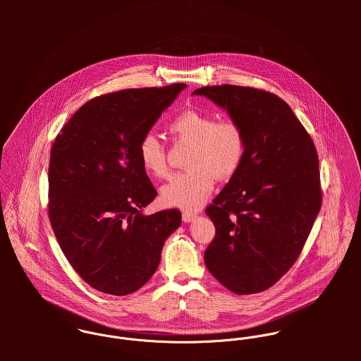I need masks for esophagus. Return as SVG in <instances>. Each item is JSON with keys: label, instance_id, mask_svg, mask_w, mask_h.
Here are the masks:
<instances>
[{"label": "esophagus", "instance_id": "1", "mask_svg": "<svg viewBox=\"0 0 361 361\" xmlns=\"http://www.w3.org/2000/svg\"><path fill=\"white\" fill-rule=\"evenodd\" d=\"M182 218H183L185 222H192V221H195L197 218V215L193 214V212H183Z\"/></svg>", "mask_w": 361, "mask_h": 361}]
</instances>
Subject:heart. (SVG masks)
Returning <instances> with one entry per match:
<instances>
[{"instance_id":"heart-1","label":"heart","mask_w":361,"mask_h":361,"mask_svg":"<svg viewBox=\"0 0 361 361\" xmlns=\"http://www.w3.org/2000/svg\"><path fill=\"white\" fill-rule=\"evenodd\" d=\"M173 137L190 145L186 159L189 171L175 175L161 189V202L185 211H197L211 195L215 178L225 180L240 168L246 139L243 129L232 119L216 121L212 114L200 109H186L168 125ZM143 168L162 178L168 173L166 153L161 140L147 133L139 145Z\"/></svg>"}]
</instances>
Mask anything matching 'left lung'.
Here are the masks:
<instances>
[{
	"mask_svg": "<svg viewBox=\"0 0 361 361\" xmlns=\"http://www.w3.org/2000/svg\"><path fill=\"white\" fill-rule=\"evenodd\" d=\"M193 94L225 109L246 139L240 168L206 209L215 226L206 267L231 292H262L295 264L321 208L317 150L272 93L222 85Z\"/></svg>",
	"mask_w": 361,
	"mask_h": 361,
	"instance_id": "left-lung-1",
	"label": "left lung"
}]
</instances>
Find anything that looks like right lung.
<instances>
[{
  "label": "right lung",
  "instance_id": "1",
  "mask_svg": "<svg viewBox=\"0 0 361 361\" xmlns=\"http://www.w3.org/2000/svg\"><path fill=\"white\" fill-rule=\"evenodd\" d=\"M185 83L129 89L82 105L52 145L49 216L79 276L106 295L140 289L155 272L179 209L146 215L157 196L139 145Z\"/></svg>",
  "mask_w": 361,
  "mask_h": 361
}]
</instances>
